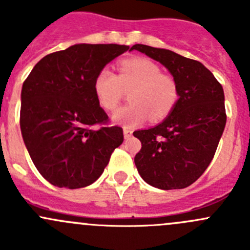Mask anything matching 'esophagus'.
<instances>
[{
    "instance_id": "obj_1",
    "label": "esophagus",
    "mask_w": 250,
    "mask_h": 250,
    "mask_svg": "<svg viewBox=\"0 0 250 250\" xmlns=\"http://www.w3.org/2000/svg\"><path fill=\"white\" fill-rule=\"evenodd\" d=\"M123 134H125V139H129L133 135V130L130 128H123Z\"/></svg>"
}]
</instances>
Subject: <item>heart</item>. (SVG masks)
Listing matches in <instances>:
<instances>
[{"instance_id": "heart-1", "label": "heart", "mask_w": 250, "mask_h": 250, "mask_svg": "<svg viewBox=\"0 0 250 250\" xmlns=\"http://www.w3.org/2000/svg\"><path fill=\"white\" fill-rule=\"evenodd\" d=\"M94 94L103 109L113 111L129 92L127 106L117 110L112 121L125 128L147 120L161 121L170 115L179 100L175 78L146 58H132L118 64V75L103 69L94 80Z\"/></svg>"}]
</instances>
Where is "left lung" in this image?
Listing matches in <instances>:
<instances>
[{
  "instance_id": "8db88e82",
  "label": "left lung",
  "mask_w": 250,
  "mask_h": 250,
  "mask_svg": "<svg viewBox=\"0 0 250 250\" xmlns=\"http://www.w3.org/2000/svg\"><path fill=\"white\" fill-rule=\"evenodd\" d=\"M175 78L179 100L163 122L134 132L141 150L134 162L140 176L161 190L185 188L208 168L226 125L223 85L202 62L172 50L134 44Z\"/></svg>"
}]
</instances>
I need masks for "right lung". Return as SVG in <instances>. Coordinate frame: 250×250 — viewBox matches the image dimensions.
Returning <instances> with one entry per match:
<instances>
[{
    "label": "right lung",
    "instance_id": "obj_1",
    "mask_svg": "<svg viewBox=\"0 0 250 250\" xmlns=\"http://www.w3.org/2000/svg\"><path fill=\"white\" fill-rule=\"evenodd\" d=\"M129 49L121 44L80 43L42 58L21 89L20 129L41 175L58 188L94 183L123 143V130L109 122L94 94V80Z\"/></svg>",
    "mask_w": 250,
    "mask_h": 250
}]
</instances>
